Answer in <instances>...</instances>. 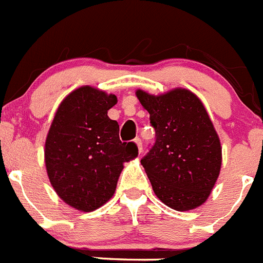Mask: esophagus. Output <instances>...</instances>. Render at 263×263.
I'll use <instances>...</instances> for the list:
<instances>
[{"instance_id":"esophagus-1","label":"esophagus","mask_w":263,"mask_h":263,"mask_svg":"<svg viewBox=\"0 0 263 263\" xmlns=\"http://www.w3.org/2000/svg\"><path fill=\"white\" fill-rule=\"evenodd\" d=\"M134 143H135V144H137V147H138V152L142 153V152H143L142 139H140V138H135V139H134Z\"/></svg>"}]
</instances>
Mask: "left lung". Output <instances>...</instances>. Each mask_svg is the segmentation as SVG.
Here are the masks:
<instances>
[{
	"mask_svg": "<svg viewBox=\"0 0 263 263\" xmlns=\"http://www.w3.org/2000/svg\"><path fill=\"white\" fill-rule=\"evenodd\" d=\"M149 112L155 145L140 160L162 203L189 211L209 199L220 175V138L202 101L185 88L163 95L135 92Z\"/></svg>",
	"mask_w": 263,
	"mask_h": 263,
	"instance_id": "left-lung-1",
	"label": "left lung"
}]
</instances>
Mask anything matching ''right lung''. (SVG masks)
I'll return each instance as SVG.
<instances>
[{"mask_svg": "<svg viewBox=\"0 0 263 263\" xmlns=\"http://www.w3.org/2000/svg\"><path fill=\"white\" fill-rule=\"evenodd\" d=\"M116 102L115 95L83 85L62 100L47 134L49 183L78 211H95L112 198L124 163L138 156L135 143L121 142L118 121L107 116Z\"/></svg>", "mask_w": 263, "mask_h": 263, "instance_id": "right-lung-1", "label": "right lung"}]
</instances>
